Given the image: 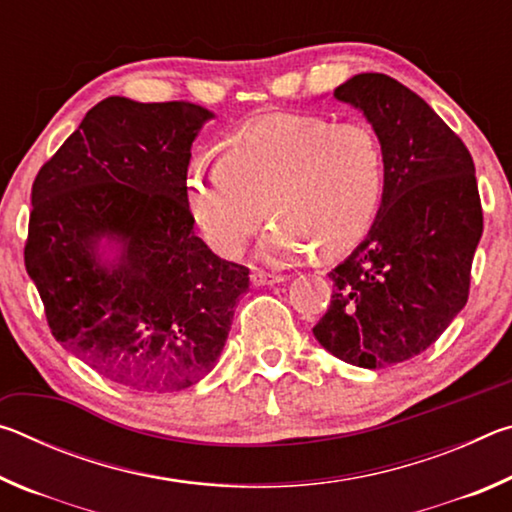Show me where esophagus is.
<instances>
[{"mask_svg":"<svg viewBox=\"0 0 512 512\" xmlns=\"http://www.w3.org/2000/svg\"><path fill=\"white\" fill-rule=\"evenodd\" d=\"M250 282H253L255 287H264V284H280V282H284V275L255 271L253 275H250Z\"/></svg>","mask_w":512,"mask_h":512,"instance_id":"obj_1","label":"esophagus"}]
</instances>
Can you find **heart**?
Masks as SVG:
<instances>
[{
    "label": "heart",
    "instance_id": "heart-1",
    "mask_svg": "<svg viewBox=\"0 0 512 512\" xmlns=\"http://www.w3.org/2000/svg\"><path fill=\"white\" fill-rule=\"evenodd\" d=\"M386 160L366 124L280 112L250 121L223 142L219 160L187 171V207L216 253L235 257L266 216L277 221L262 255L287 262L336 257L368 235L384 194Z\"/></svg>",
    "mask_w": 512,
    "mask_h": 512
}]
</instances>
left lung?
<instances>
[{
  "label": "left lung",
  "mask_w": 512,
  "mask_h": 512,
  "mask_svg": "<svg viewBox=\"0 0 512 512\" xmlns=\"http://www.w3.org/2000/svg\"><path fill=\"white\" fill-rule=\"evenodd\" d=\"M334 97L375 128L386 180L366 241L329 273L332 302L314 336L375 370L418 357L465 307L483 210L470 151L418 94L386 74H357Z\"/></svg>",
  "instance_id": "obj_1"
}]
</instances>
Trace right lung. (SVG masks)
Listing matches in <instances>:
<instances>
[{
	"label": "right lung",
	"mask_w": 512,
	"mask_h": 512,
	"mask_svg": "<svg viewBox=\"0 0 512 512\" xmlns=\"http://www.w3.org/2000/svg\"><path fill=\"white\" fill-rule=\"evenodd\" d=\"M212 112L189 101L97 103L42 164L24 266L54 339L115 384L173 393L201 381L228 339L248 268L194 235L192 142ZM122 244L103 267L96 244Z\"/></svg>",
	"instance_id": "add662e5"
}]
</instances>
